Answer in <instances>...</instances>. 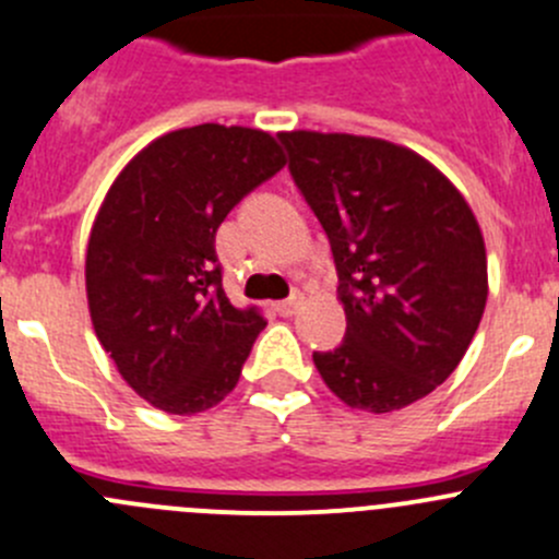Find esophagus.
<instances>
[{"instance_id": "34e87169", "label": "esophagus", "mask_w": 559, "mask_h": 559, "mask_svg": "<svg viewBox=\"0 0 559 559\" xmlns=\"http://www.w3.org/2000/svg\"><path fill=\"white\" fill-rule=\"evenodd\" d=\"M302 297L300 295H292L289 300H281L278 306H275V311L281 313V317H292V313H297V308H300Z\"/></svg>"}]
</instances>
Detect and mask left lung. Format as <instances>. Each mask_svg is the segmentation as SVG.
I'll return each mask as SVG.
<instances>
[{"instance_id":"left-lung-1","label":"left lung","mask_w":559,"mask_h":559,"mask_svg":"<svg viewBox=\"0 0 559 559\" xmlns=\"http://www.w3.org/2000/svg\"><path fill=\"white\" fill-rule=\"evenodd\" d=\"M338 273L346 335L313 352L352 409L393 412L462 362L489 295L486 246L462 193L399 144L349 133H278Z\"/></svg>"}]
</instances>
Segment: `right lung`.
I'll list each match as a JSON object with an SVG mask.
<instances>
[{
  "label": "right lung",
  "mask_w": 559,
  "mask_h": 559,
  "mask_svg": "<svg viewBox=\"0 0 559 559\" xmlns=\"http://www.w3.org/2000/svg\"><path fill=\"white\" fill-rule=\"evenodd\" d=\"M284 164L264 130H171L119 171L97 210L84 270L92 328L124 382L169 415L224 401L267 324L226 297L215 231Z\"/></svg>",
  "instance_id": "add662e5"
}]
</instances>
